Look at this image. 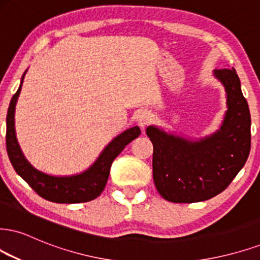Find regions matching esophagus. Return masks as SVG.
<instances>
[{"instance_id": "1", "label": "esophagus", "mask_w": 260, "mask_h": 260, "mask_svg": "<svg viewBox=\"0 0 260 260\" xmlns=\"http://www.w3.org/2000/svg\"><path fill=\"white\" fill-rule=\"evenodd\" d=\"M150 118H152V117H150V113H149L148 111H142V112H140L139 117H137V121H139L140 126L142 127V129H145L147 125L149 124Z\"/></svg>"}]
</instances>
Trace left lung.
I'll return each mask as SVG.
<instances>
[{"label":"left lung","instance_id":"left-lung-1","mask_svg":"<svg viewBox=\"0 0 260 260\" xmlns=\"http://www.w3.org/2000/svg\"><path fill=\"white\" fill-rule=\"evenodd\" d=\"M226 91L225 118L207 139L188 141L148 126L153 143V179L165 200L205 201L225 190L247 161L251 150V114L234 69L214 70Z\"/></svg>","mask_w":260,"mask_h":260}]
</instances>
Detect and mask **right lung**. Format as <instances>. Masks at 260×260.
<instances>
[{"instance_id":"obj_1","label":"right lung","mask_w":260,"mask_h":260,"mask_svg":"<svg viewBox=\"0 0 260 260\" xmlns=\"http://www.w3.org/2000/svg\"><path fill=\"white\" fill-rule=\"evenodd\" d=\"M22 81H24V76L21 78L20 86L13 95L7 112L6 147H7V153L13 168L40 197L46 200L57 204H79L94 200L104 191L113 160L120 154L125 146L139 137L141 134L140 127L134 126L115 137L104 149L95 164L83 174L70 176V177H55V176L46 175L37 171L25 159L15 137L14 110L18 96L21 90Z\"/></svg>"}]
</instances>
